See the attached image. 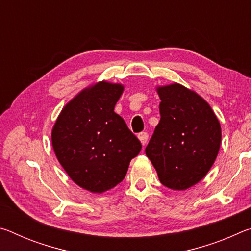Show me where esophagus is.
<instances>
[{"label":"esophagus","mask_w":251,"mask_h":251,"mask_svg":"<svg viewBox=\"0 0 251 251\" xmlns=\"http://www.w3.org/2000/svg\"><path fill=\"white\" fill-rule=\"evenodd\" d=\"M138 138H139V141H141V143L143 144V146H145L147 141H148V134L146 133V131H141V133L138 134Z\"/></svg>","instance_id":"esophagus-1"}]
</instances>
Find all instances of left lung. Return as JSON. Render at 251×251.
I'll return each instance as SVG.
<instances>
[{
  "label": "left lung",
  "instance_id": "8db88e82",
  "mask_svg": "<svg viewBox=\"0 0 251 251\" xmlns=\"http://www.w3.org/2000/svg\"><path fill=\"white\" fill-rule=\"evenodd\" d=\"M160 121L145 152L164 186L185 190L209 172L222 128L207 101L180 84L159 87Z\"/></svg>",
  "mask_w": 251,
  "mask_h": 251
}]
</instances>
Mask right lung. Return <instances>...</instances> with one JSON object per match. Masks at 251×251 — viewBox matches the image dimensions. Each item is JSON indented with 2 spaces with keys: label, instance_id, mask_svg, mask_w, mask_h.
Instances as JSON below:
<instances>
[{
  "label": "right lung",
  "instance_id": "1",
  "mask_svg": "<svg viewBox=\"0 0 251 251\" xmlns=\"http://www.w3.org/2000/svg\"><path fill=\"white\" fill-rule=\"evenodd\" d=\"M124 87L100 82L72 100L59 114L52 144L72 180L92 193L112 189L124 179L142 144L114 112Z\"/></svg>",
  "mask_w": 251,
  "mask_h": 251
}]
</instances>
